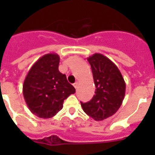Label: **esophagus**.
<instances>
[{"label":"esophagus","instance_id":"34e87169","mask_svg":"<svg viewBox=\"0 0 155 155\" xmlns=\"http://www.w3.org/2000/svg\"><path fill=\"white\" fill-rule=\"evenodd\" d=\"M73 86H74L75 88L77 89V88H78V86H79V83H78V82H75V83L73 84Z\"/></svg>","mask_w":155,"mask_h":155}]
</instances>
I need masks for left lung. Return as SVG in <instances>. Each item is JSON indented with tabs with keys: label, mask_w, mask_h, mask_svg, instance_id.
<instances>
[{
	"label": "left lung",
	"mask_w": 155,
	"mask_h": 155,
	"mask_svg": "<svg viewBox=\"0 0 155 155\" xmlns=\"http://www.w3.org/2000/svg\"><path fill=\"white\" fill-rule=\"evenodd\" d=\"M87 59L96 89L93 98L87 103L81 102V106L95 121H103L113 115L121 107L126 84L118 67L104 54L95 53Z\"/></svg>",
	"instance_id": "left-lung-1"
}]
</instances>
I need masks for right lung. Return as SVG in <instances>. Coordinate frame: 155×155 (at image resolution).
Returning a JSON list of instances; mask_svg holds the SVG:
<instances>
[{
    "label": "right lung",
    "instance_id": "add662e5",
    "mask_svg": "<svg viewBox=\"0 0 155 155\" xmlns=\"http://www.w3.org/2000/svg\"><path fill=\"white\" fill-rule=\"evenodd\" d=\"M60 57L44 54L33 64L23 84L22 92L30 111L42 118H50L63 108V103L76 92L66 75L58 70Z\"/></svg>",
    "mask_w": 155,
    "mask_h": 155
}]
</instances>
